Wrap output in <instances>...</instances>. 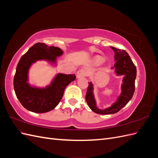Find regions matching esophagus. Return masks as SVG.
I'll return each instance as SVG.
<instances>
[{
    "instance_id": "1",
    "label": "esophagus",
    "mask_w": 158,
    "mask_h": 158,
    "mask_svg": "<svg viewBox=\"0 0 158 158\" xmlns=\"http://www.w3.org/2000/svg\"><path fill=\"white\" fill-rule=\"evenodd\" d=\"M87 73L88 72L85 69H80L78 71L77 73V74H76V76H77V78H81V77H84V76H85L87 75Z\"/></svg>"
}]
</instances>
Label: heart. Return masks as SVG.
<instances>
[{
  "instance_id": "obj_1",
  "label": "heart",
  "mask_w": 158,
  "mask_h": 158,
  "mask_svg": "<svg viewBox=\"0 0 158 158\" xmlns=\"http://www.w3.org/2000/svg\"><path fill=\"white\" fill-rule=\"evenodd\" d=\"M103 59H102L101 57L98 56V57H96V59H95V63L99 65L100 64H102L103 63Z\"/></svg>"
}]
</instances>
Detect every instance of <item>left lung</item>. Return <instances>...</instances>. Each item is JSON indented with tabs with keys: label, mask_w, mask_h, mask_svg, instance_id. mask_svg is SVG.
I'll return each instance as SVG.
<instances>
[{
	"label": "left lung",
	"mask_w": 158,
	"mask_h": 158,
	"mask_svg": "<svg viewBox=\"0 0 158 158\" xmlns=\"http://www.w3.org/2000/svg\"><path fill=\"white\" fill-rule=\"evenodd\" d=\"M111 49L114 52V60H116L112 69H115L117 75L125 76L123 80L122 93L118 98V101L113 104L111 107L103 110L99 109L95 106L93 95V85L89 82L85 95V100L89 108L95 113L100 114H113L120 111L131 99L135 90L136 69L130 56L123 49L114 47H111Z\"/></svg>",
	"instance_id": "8db88e82"
}]
</instances>
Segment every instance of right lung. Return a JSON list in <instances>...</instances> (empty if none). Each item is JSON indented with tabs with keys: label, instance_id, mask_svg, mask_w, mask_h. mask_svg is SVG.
Masks as SVG:
<instances>
[{
	"label": "right lung",
	"instance_id": "1",
	"mask_svg": "<svg viewBox=\"0 0 158 158\" xmlns=\"http://www.w3.org/2000/svg\"><path fill=\"white\" fill-rule=\"evenodd\" d=\"M63 52L59 47L37 43L21 57L14 75V88L18 100L26 109L39 113L51 111L59 103L66 87L76 79L74 74H59L44 89L31 88L27 83L28 69L33 63L41 59L55 62L56 57Z\"/></svg>",
	"mask_w": 158,
	"mask_h": 158
}]
</instances>
